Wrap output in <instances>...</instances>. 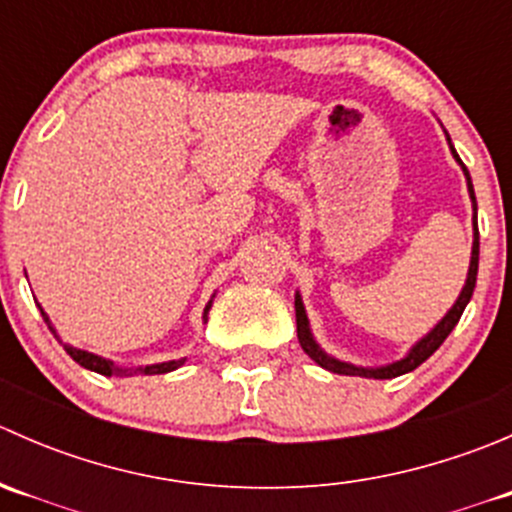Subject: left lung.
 Segmentation results:
<instances>
[{"instance_id": "obj_1", "label": "left lung", "mask_w": 512, "mask_h": 512, "mask_svg": "<svg viewBox=\"0 0 512 512\" xmlns=\"http://www.w3.org/2000/svg\"><path fill=\"white\" fill-rule=\"evenodd\" d=\"M448 138V133H446ZM448 146H451V153L453 158H456V163L463 168V175H466V183H468V195H471V203H473V247H471V265H468V277H466V285H463L461 294H458V299L453 302V307L448 309L446 317L441 319V322L436 324V327L431 329V332L426 334V337H421L414 347L409 349V354L404 356V359L399 361H391V364H384V366H356V364H349V361H342L337 359V356L327 354L322 347L317 344V339H314L312 334V327H309V319H307V309H304V302H302V294H294V314H297V339L299 344H302L304 354H309V359L317 361L322 369L327 371H334V374H344V376H366V379H394V376H401V374H409V371H414L416 366H421L423 361L428 359L433 352H436L438 347H441L443 342H446L448 334L453 332V327L458 324V319H461L463 309H466V304L471 302L473 297V289H476V277H478V250H480V242H478V205H476V193H473V183H471V175H468L466 165H463V160L458 158L456 148H453L451 138H448Z\"/></svg>"}]
</instances>
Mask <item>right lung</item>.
Here are the masks:
<instances>
[{
    "mask_svg": "<svg viewBox=\"0 0 512 512\" xmlns=\"http://www.w3.org/2000/svg\"><path fill=\"white\" fill-rule=\"evenodd\" d=\"M210 307H213V299H210V302L205 304L203 322H208ZM39 309H41V304H39ZM41 317H44V322L49 324V329H51V332H54V337L59 339V334H56V329L51 327V319L46 317L44 309H41ZM59 342H61V339H59ZM61 344H64V342H61ZM64 349H66V354H69L71 359L76 361V364H81V366H84V369H89V371H96V374H101V376H136V374L153 376V374H168V371H175V369H178V366L185 364V356H183V359H170V361H160V364L136 366V369H133V366H131V369H128V366H118V364H113L111 359H103V356H98V354L84 352V349H76V347H71V344H64Z\"/></svg>",
    "mask_w": 512,
    "mask_h": 512,
    "instance_id": "1",
    "label": "right lung"
}]
</instances>
